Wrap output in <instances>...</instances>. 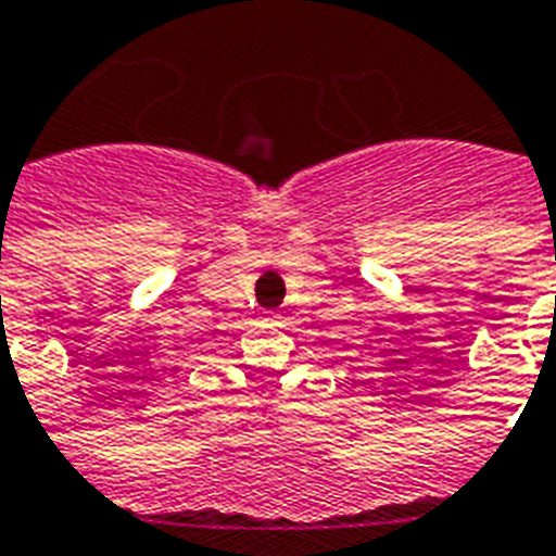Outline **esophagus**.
Returning <instances> with one entry per match:
<instances>
[{"instance_id":"obj_1","label":"esophagus","mask_w":556,"mask_h":556,"mask_svg":"<svg viewBox=\"0 0 556 556\" xmlns=\"http://www.w3.org/2000/svg\"><path fill=\"white\" fill-rule=\"evenodd\" d=\"M277 312H265V320H268V324H277Z\"/></svg>"}]
</instances>
